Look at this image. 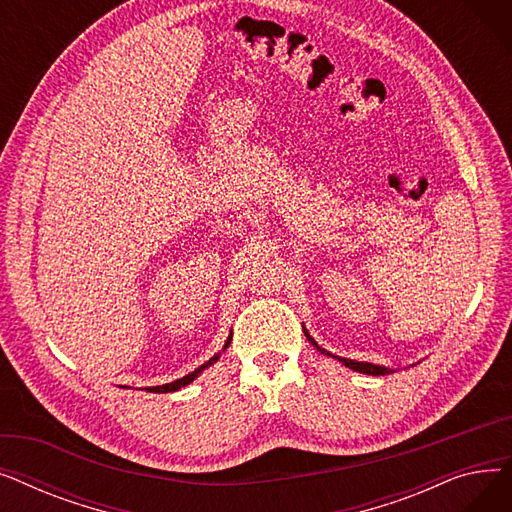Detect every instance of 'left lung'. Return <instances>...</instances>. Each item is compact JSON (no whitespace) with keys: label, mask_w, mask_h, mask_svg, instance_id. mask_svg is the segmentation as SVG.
I'll return each instance as SVG.
<instances>
[{"label":"left lung","mask_w":512,"mask_h":512,"mask_svg":"<svg viewBox=\"0 0 512 512\" xmlns=\"http://www.w3.org/2000/svg\"><path fill=\"white\" fill-rule=\"evenodd\" d=\"M305 336H307V340L317 348V351L321 353V355H328V357H334L332 353H328L326 348H321L311 336H309V332L305 330ZM334 359H338L342 365H346L348 369H353V371H359V373H367V375H386V373H392V369H388V367H384V365H373V363H365V361H353V359H342V357H334Z\"/></svg>","instance_id":"left-lung-1"}]
</instances>
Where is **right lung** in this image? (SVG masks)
<instances>
[{
    "label": "right lung",
    "instance_id": "1",
    "mask_svg": "<svg viewBox=\"0 0 512 512\" xmlns=\"http://www.w3.org/2000/svg\"><path fill=\"white\" fill-rule=\"evenodd\" d=\"M230 340H232V336H228V340H226V344H224V351L226 348L230 346ZM220 359V355H215V357H211L205 365H201V367H197L193 373H188V375H184V378H180V380H176V382H172V384H164V386H153V388H149V392H176V390H180V388H184V386H188L191 384L195 378H199V373L205 369V367H209V365H213L215 361Z\"/></svg>",
    "mask_w": 512,
    "mask_h": 512
}]
</instances>
